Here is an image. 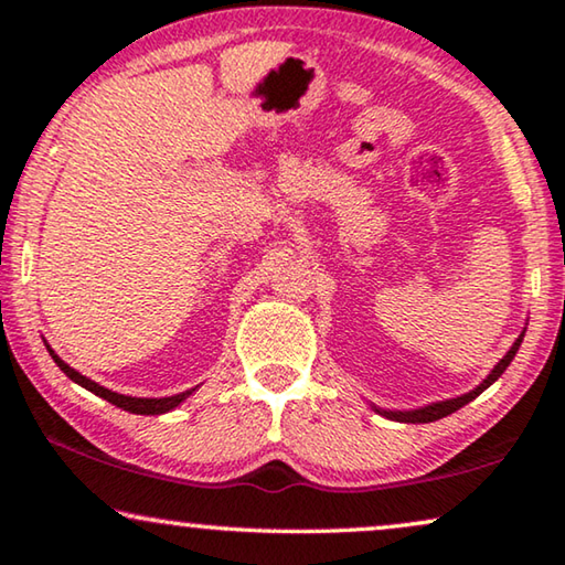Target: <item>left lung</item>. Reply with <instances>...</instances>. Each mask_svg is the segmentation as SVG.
Instances as JSON below:
<instances>
[{"label": "left lung", "mask_w": 565, "mask_h": 565, "mask_svg": "<svg viewBox=\"0 0 565 565\" xmlns=\"http://www.w3.org/2000/svg\"><path fill=\"white\" fill-rule=\"evenodd\" d=\"M521 341H523V331H521V337L513 341V347L509 349V353H505V356L499 363H495L491 374L486 376L473 391H468V394H463V396H456V398H448V401H436V404H428L424 408H414V411H386V408H376V406H374V411H379L381 416H386L391 420H401V424H431V420H438V418H444L448 414H454V411L466 406L468 401H473L478 394H483V391L489 388L493 381L503 374L505 369H509V363L513 361L515 351H519V347H521Z\"/></svg>", "instance_id": "left-lung-1"}]
</instances>
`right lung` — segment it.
Returning a JSON list of instances; mask_svg holds the SVG:
<instances>
[{"mask_svg":"<svg viewBox=\"0 0 565 565\" xmlns=\"http://www.w3.org/2000/svg\"><path fill=\"white\" fill-rule=\"evenodd\" d=\"M46 351H50V356L54 359L56 366H60V369L64 371V374L74 381V384H79L82 388L92 391L94 396H99V398H104V401H109V404H114L117 408L129 411V414H141V416L167 414V411L177 408V406L181 404V401L189 398V396L194 394V391H196V388H189V391H184V394L164 396V398H137V396H124V394H117V391H109V388L99 386L97 381H92V379H87V376H82L79 371H74V369L70 366V363H64L60 356H56V353L52 351V347H46Z\"/></svg>","mask_w":565,"mask_h":565,"instance_id":"right-lung-1","label":"right lung"}]
</instances>
